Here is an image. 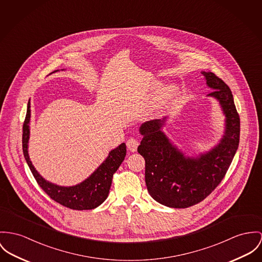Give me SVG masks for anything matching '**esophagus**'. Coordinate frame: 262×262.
<instances>
[{"label": "esophagus", "mask_w": 262, "mask_h": 262, "mask_svg": "<svg viewBox=\"0 0 262 262\" xmlns=\"http://www.w3.org/2000/svg\"><path fill=\"white\" fill-rule=\"evenodd\" d=\"M139 144H140L139 141L136 140V139H134V138H130V139H128V140L126 141V146H127V148H128L130 151H133V152L137 150Z\"/></svg>", "instance_id": "1"}]
</instances>
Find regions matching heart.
<instances>
[{"label": "heart", "instance_id": "obj_1", "mask_svg": "<svg viewBox=\"0 0 262 262\" xmlns=\"http://www.w3.org/2000/svg\"><path fill=\"white\" fill-rule=\"evenodd\" d=\"M158 83L155 84L157 86ZM178 88L174 84H167L163 88L160 89L152 98L151 104H150V112H159L169 104L178 95Z\"/></svg>", "mask_w": 262, "mask_h": 262}]
</instances>
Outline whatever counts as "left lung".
<instances>
[{
    "label": "left lung",
    "instance_id": "1",
    "mask_svg": "<svg viewBox=\"0 0 262 262\" xmlns=\"http://www.w3.org/2000/svg\"><path fill=\"white\" fill-rule=\"evenodd\" d=\"M207 97L219 101L224 116L219 142L200 154H187L164 134L168 117L142 123L138 147L145 161V184L150 196L171 208H186L203 201L225 176L239 143L241 121L228 85L211 72H202Z\"/></svg>",
    "mask_w": 262,
    "mask_h": 262
}]
</instances>
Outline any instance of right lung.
Returning a JSON list of instances; mask_svg holds the SVG:
<instances>
[{
    "instance_id": "right-lung-1",
    "label": "right lung",
    "mask_w": 262,
    "mask_h": 262,
    "mask_svg": "<svg viewBox=\"0 0 262 262\" xmlns=\"http://www.w3.org/2000/svg\"><path fill=\"white\" fill-rule=\"evenodd\" d=\"M56 72H59V70L53 73ZM30 121L31 102L29 101L27 115L23 125V152L34 178L42 190L52 200L71 209H94L101 205L108 195L114 173L118 170L126 155L125 143L122 142L119 146L112 149L105 160L84 181L71 186L59 185L43 179L31 161L29 156Z\"/></svg>"
}]
</instances>
